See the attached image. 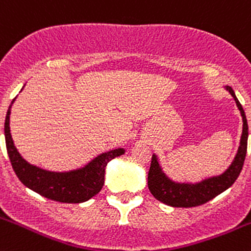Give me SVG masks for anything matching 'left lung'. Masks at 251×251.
<instances>
[{
  "mask_svg": "<svg viewBox=\"0 0 251 251\" xmlns=\"http://www.w3.org/2000/svg\"><path fill=\"white\" fill-rule=\"evenodd\" d=\"M226 90L231 94V97L235 100L238 109L243 116V133L240 139V146H239L236 156L228 170L221 176H215L210 178L204 179L200 183H176L171 181L167 176L163 173L160 163H158L157 156L152 154L151 166H150L149 177H147V184L152 196L160 202L171 207L178 208H191L202 205L209 202L210 200L215 198L218 194L223 193L229 188L236 178L239 177L243 170L245 156H247L248 149V121L245 116L244 109L242 104L239 102L238 98L235 97L234 90L230 86H226Z\"/></svg>",
  "mask_w": 251,
  "mask_h": 251,
  "instance_id": "1",
  "label": "left lung"
}]
</instances>
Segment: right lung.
<instances>
[{"label": "right lung", "mask_w": 251, "mask_h": 251, "mask_svg": "<svg viewBox=\"0 0 251 251\" xmlns=\"http://www.w3.org/2000/svg\"><path fill=\"white\" fill-rule=\"evenodd\" d=\"M15 99L9 105L6 115L4 137L7 153L18 179L36 193L60 203L85 202L99 193L104 186L105 167L112 158L124 154L125 150L116 149L105 152L94 158L85 167L70 172H50L29 165L16 149L9 130V114Z\"/></svg>", "instance_id": "right-lung-1"}]
</instances>
